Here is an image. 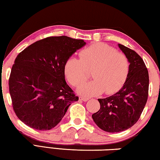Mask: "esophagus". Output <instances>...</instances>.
I'll use <instances>...</instances> for the list:
<instances>
[{"label": "esophagus", "mask_w": 160, "mask_h": 160, "mask_svg": "<svg viewBox=\"0 0 160 160\" xmlns=\"http://www.w3.org/2000/svg\"><path fill=\"white\" fill-rule=\"evenodd\" d=\"M79 99L82 100V101H83V102H87L89 100V98H87V97H80Z\"/></svg>", "instance_id": "esophagus-1"}]
</instances>
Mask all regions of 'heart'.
<instances>
[{
	"instance_id": "b5f03b06",
	"label": "heart",
	"mask_w": 160,
	"mask_h": 160,
	"mask_svg": "<svg viewBox=\"0 0 160 160\" xmlns=\"http://www.w3.org/2000/svg\"><path fill=\"white\" fill-rule=\"evenodd\" d=\"M80 59L71 56L64 65V72L71 85L80 86L92 70V81L78 89L82 96L92 97L103 92L114 94L122 88L129 73V62L124 54L105 43H95L80 53Z\"/></svg>"
}]
</instances>
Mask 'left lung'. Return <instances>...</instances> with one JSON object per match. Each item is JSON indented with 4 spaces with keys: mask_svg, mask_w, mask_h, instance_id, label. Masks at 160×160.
Returning a JSON list of instances; mask_svg holds the SVG:
<instances>
[{
    "mask_svg": "<svg viewBox=\"0 0 160 160\" xmlns=\"http://www.w3.org/2000/svg\"><path fill=\"white\" fill-rule=\"evenodd\" d=\"M130 63L129 73L121 90L99 99L100 109L92 116L99 128L109 132L126 131L138 121L148 97L149 75L142 58L135 51L118 44Z\"/></svg>",
    "mask_w": 160,
    "mask_h": 160,
    "instance_id": "1",
    "label": "left lung"
}]
</instances>
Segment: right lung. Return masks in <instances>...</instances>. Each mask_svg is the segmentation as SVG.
I'll list each match as a JSON object with an SVG mask.
<instances>
[{"mask_svg": "<svg viewBox=\"0 0 160 160\" xmlns=\"http://www.w3.org/2000/svg\"><path fill=\"white\" fill-rule=\"evenodd\" d=\"M82 39L51 37L29 45L15 58L9 78L13 109L34 129L55 127L78 97L65 80L64 65L85 46Z\"/></svg>", "mask_w": 160, "mask_h": 160, "instance_id": "1", "label": "right lung"}]
</instances>
